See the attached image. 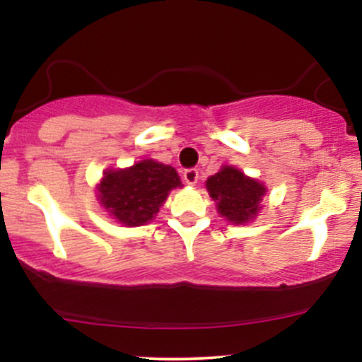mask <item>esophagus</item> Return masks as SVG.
<instances>
[{
    "instance_id": "esophagus-1",
    "label": "esophagus",
    "mask_w": 362,
    "mask_h": 362,
    "mask_svg": "<svg viewBox=\"0 0 362 362\" xmlns=\"http://www.w3.org/2000/svg\"><path fill=\"white\" fill-rule=\"evenodd\" d=\"M184 180H185V184H189V185L197 184V180H199L197 168H187V170H184Z\"/></svg>"
}]
</instances>
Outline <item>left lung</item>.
Instances as JSON below:
<instances>
[{
    "label": "left lung",
    "mask_w": 362,
    "mask_h": 362,
    "mask_svg": "<svg viewBox=\"0 0 362 362\" xmlns=\"http://www.w3.org/2000/svg\"><path fill=\"white\" fill-rule=\"evenodd\" d=\"M206 185L211 197L218 201V213L235 224L255 218L265 194L264 185L233 167L221 168V172L207 178Z\"/></svg>",
    "instance_id": "left-lung-1"
}]
</instances>
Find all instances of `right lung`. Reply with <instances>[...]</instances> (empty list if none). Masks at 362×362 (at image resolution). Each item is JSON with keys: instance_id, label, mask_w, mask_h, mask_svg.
<instances>
[{"instance_id": "add662e5", "label": "right lung", "mask_w": 362, "mask_h": 362, "mask_svg": "<svg viewBox=\"0 0 362 362\" xmlns=\"http://www.w3.org/2000/svg\"><path fill=\"white\" fill-rule=\"evenodd\" d=\"M180 185L175 168L144 160L127 170L107 172L98 187V199L117 221L139 226L153 219L170 190Z\"/></svg>"}]
</instances>
